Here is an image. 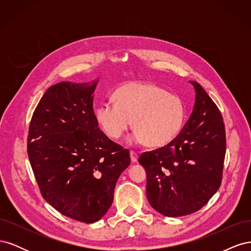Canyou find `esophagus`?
<instances>
[{
  "label": "esophagus",
  "mask_w": 251,
  "mask_h": 251,
  "mask_svg": "<svg viewBox=\"0 0 251 251\" xmlns=\"http://www.w3.org/2000/svg\"><path fill=\"white\" fill-rule=\"evenodd\" d=\"M130 156H131V161L133 162V163H135V162H137V159H138V155L135 153V151H130Z\"/></svg>",
  "instance_id": "1"
}]
</instances>
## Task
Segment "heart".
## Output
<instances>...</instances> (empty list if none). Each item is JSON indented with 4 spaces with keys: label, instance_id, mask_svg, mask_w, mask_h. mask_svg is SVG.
I'll return each mask as SVG.
<instances>
[{
    "label": "heart",
    "instance_id": "b5f03b06",
    "mask_svg": "<svg viewBox=\"0 0 251 251\" xmlns=\"http://www.w3.org/2000/svg\"><path fill=\"white\" fill-rule=\"evenodd\" d=\"M114 102L102 101L95 109V119L111 139H118L130 128V141L162 148L180 133L185 119V104L178 95L154 83L132 81L116 89Z\"/></svg>",
    "mask_w": 251,
    "mask_h": 251
}]
</instances>
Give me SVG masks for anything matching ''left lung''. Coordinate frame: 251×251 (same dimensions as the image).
I'll list each match as a JSON object with an SVG mask.
<instances>
[{
	"label": "left lung",
	"instance_id": "8db88e82",
	"mask_svg": "<svg viewBox=\"0 0 251 251\" xmlns=\"http://www.w3.org/2000/svg\"><path fill=\"white\" fill-rule=\"evenodd\" d=\"M194 86L193 113L168 146L143 153L151 206L166 217L191 215L202 208L221 185L226 151L221 113L200 83Z\"/></svg>",
	"mask_w": 251,
	"mask_h": 251
}]
</instances>
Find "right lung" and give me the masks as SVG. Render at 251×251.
Listing matches in <instances>:
<instances>
[{
	"label": "right lung",
	"instance_id": "right-lung-1",
	"mask_svg": "<svg viewBox=\"0 0 251 251\" xmlns=\"http://www.w3.org/2000/svg\"><path fill=\"white\" fill-rule=\"evenodd\" d=\"M98 78L62 81L41 98L29 126L28 157L43 198L83 223L100 220L116 182L131 162L128 150L102 133L93 110Z\"/></svg>",
	"mask_w": 251,
	"mask_h": 251
}]
</instances>
